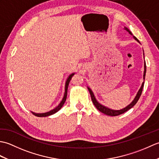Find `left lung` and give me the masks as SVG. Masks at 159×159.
Masks as SVG:
<instances>
[{
	"label": "left lung",
	"mask_w": 159,
	"mask_h": 159,
	"mask_svg": "<svg viewBox=\"0 0 159 159\" xmlns=\"http://www.w3.org/2000/svg\"><path fill=\"white\" fill-rule=\"evenodd\" d=\"M124 29L126 30V31H128V33H129V34L133 35V34H132V33L130 31V30L128 29V28L125 27V26H124ZM133 38H134V39L137 40L138 42H139V40L137 39V38H135V37H134V36H133ZM146 62H144V72H143V80H145V76H146ZM143 85H144V81L143 82L142 85H141V88L139 89V92H137L135 98H134V99L133 100V102H132L129 104V105H128L126 107H125V108H124V109H121V110H113V109H109V108H108V107H106L102 105V104H100L96 100V98H95V96H94V94H93V92L92 91V89H91L89 87H87V88H88V90H89V92L90 93L91 98H92V102H93V103L94 104V106L96 107V108L98 110L100 111V112H102L104 114L107 115V116H119V115L122 114V113H124L125 112H126L127 111L130 109L132 107L135 105V104L137 102V101L139 100V98H140V96L141 95V93H142Z\"/></svg>",
	"instance_id": "left-lung-1"
}]
</instances>
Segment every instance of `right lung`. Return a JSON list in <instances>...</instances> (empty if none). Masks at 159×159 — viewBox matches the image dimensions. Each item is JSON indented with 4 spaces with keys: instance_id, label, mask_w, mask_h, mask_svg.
I'll use <instances>...</instances> for the list:
<instances>
[{
    "instance_id": "obj_1",
    "label": "right lung",
    "mask_w": 159,
    "mask_h": 159,
    "mask_svg": "<svg viewBox=\"0 0 159 159\" xmlns=\"http://www.w3.org/2000/svg\"><path fill=\"white\" fill-rule=\"evenodd\" d=\"M74 73H72V74H70V75L67 78V79L66 82V87H65V93H64V96L63 98V100H61V102L59 103V104L58 106H57L55 109L48 111V112H46V113H36L34 112H32V113L33 115H35V116L37 117H47V116H51V115L57 113V111H59L61 109V107H63V105L65 103L66 100V98H67V88H68V85H69V83L70 82V80L72 79V77L74 76Z\"/></svg>"
}]
</instances>
